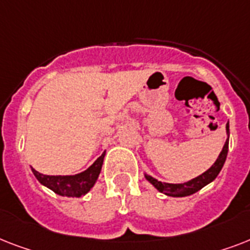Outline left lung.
<instances>
[{
    "mask_svg": "<svg viewBox=\"0 0 250 250\" xmlns=\"http://www.w3.org/2000/svg\"><path fill=\"white\" fill-rule=\"evenodd\" d=\"M226 131H227V135H229V123L226 125ZM227 153H229V137L225 143V146L222 149L221 154L218 156L217 161L214 162V165L210 167L209 170H206L204 174H201L197 178L192 179L189 182L182 183V184H171V183H162L157 179L152 178L150 175L145 174V178L150 184L156 187L157 189L160 190L161 193H165L167 196H171V197H186V196H189V194L196 193L197 190H200L201 188L209 184L217 178L218 174L221 172L222 167L225 165L226 158H227Z\"/></svg>",
    "mask_w": 250,
    "mask_h": 250,
    "instance_id": "8db88e82",
    "label": "left lung"
}]
</instances>
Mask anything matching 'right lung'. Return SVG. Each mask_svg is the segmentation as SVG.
Wrapping results in <instances>:
<instances>
[{
    "instance_id": "1",
    "label": "right lung",
    "mask_w": 250,
    "mask_h": 250,
    "mask_svg": "<svg viewBox=\"0 0 250 250\" xmlns=\"http://www.w3.org/2000/svg\"><path fill=\"white\" fill-rule=\"evenodd\" d=\"M104 157L105 152L94 161L92 166L76 175H42L35 168H32V172L42 186L48 187L54 193L67 197H80L88 193L94 183L97 182L104 164Z\"/></svg>"
}]
</instances>
